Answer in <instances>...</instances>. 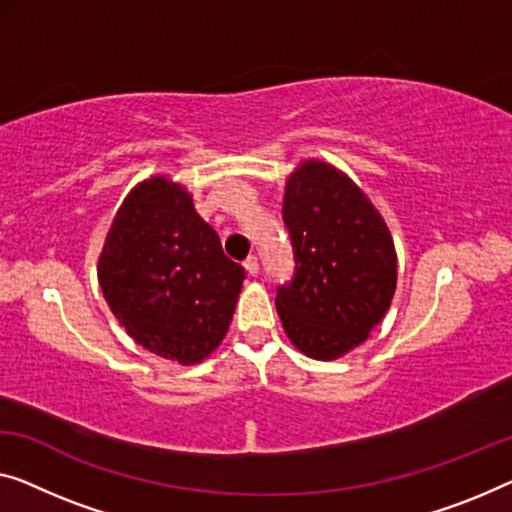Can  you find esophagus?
Instances as JSON below:
<instances>
[{"label": "esophagus", "mask_w": 512, "mask_h": 512, "mask_svg": "<svg viewBox=\"0 0 512 512\" xmlns=\"http://www.w3.org/2000/svg\"><path fill=\"white\" fill-rule=\"evenodd\" d=\"M243 266H246V271H248V276H257L259 273V262H257V257L255 255H250L246 262H243Z\"/></svg>", "instance_id": "obj_1"}]
</instances>
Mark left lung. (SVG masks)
<instances>
[{
    "mask_svg": "<svg viewBox=\"0 0 512 512\" xmlns=\"http://www.w3.org/2000/svg\"><path fill=\"white\" fill-rule=\"evenodd\" d=\"M282 218L296 259L294 280L276 296L282 329L301 354L335 361L363 345L391 308V230L363 188L319 158L287 177Z\"/></svg>",
    "mask_w": 512,
    "mask_h": 512,
    "instance_id": "left-lung-1",
    "label": "left lung"
}]
</instances>
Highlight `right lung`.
Here are the masks:
<instances>
[{"instance_id": "obj_1", "label": "right lung", "mask_w": 512, "mask_h": 512, "mask_svg": "<svg viewBox=\"0 0 512 512\" xmlns=\"http://www.w3.org/2000/svg\"><path fill=\"white\" fill-rule=\"evenodd\" d=\"M96 273L119 326L140 347L179 365L216 352L246 278L195 211L188 188L170 174H151L124 197Z\"/></svg>"}]
</instances>
